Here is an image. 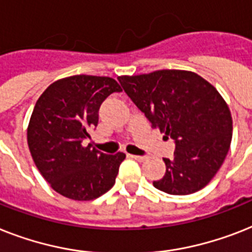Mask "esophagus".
Listing matches in <instances>:
<instances>
[{"instance_id": "1", "label": "esophagus", "mask_w": 252, "mask_h": 252, "mask_svg": "<svg viewBox=\"0 0 252 252\" xmlns=\"http://www.w3.org/2000/svg\"><path fill=\"white\" fill-rule=\"evenodd\" d=\"M128 157L132 159H134V160H137V161H144L145 159H146V157H141V155H130L129 154Z\"/></svg>"}]
</instances>
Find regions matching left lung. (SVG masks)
<instances>
[{"label": "left lung", "mask_w": 252, "mask_h": 252, "mask_svg": "<svg viewBox=\"0 0 252 252\" xmlns=\"http://www.w3.org/2000/svg\"><path fill=\"white\" fill-rule=\"evenodd\" d=\"M118 80L151 126L175 141L173 158H163L165 173L153 185L172 195L204 188L221 167L232 141V115L216 88L183 69Z\"/></svg>", "instance_id": "8db88e82"}]
</instances>
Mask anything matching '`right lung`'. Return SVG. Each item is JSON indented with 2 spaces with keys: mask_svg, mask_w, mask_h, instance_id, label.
Masks as SVG:
<instances>
[{
  "mask_svg": "<svg viewBox=\"0 0 252 252\" xmlns=\"http://www.w3.org/2000/svg\"><path fill=\"white\" fill-rule=\"evenodd\" d=\"M122 92L106 76L75 75L46 88L34 105L27 141L34 164L53 189L75 200H92L111 189L124 153L103 154L83 146L98 124V110Z\"/></svg>",
  "mask_w": 252,
  "mask_h": 252,
  "instance_id": "1",
  "label": "right lung"
}]
</instances>
